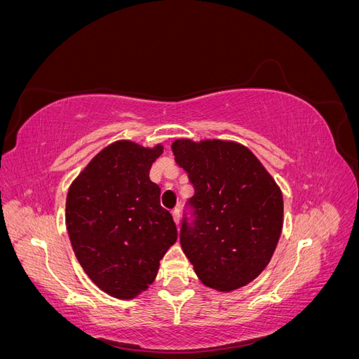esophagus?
<instances>
[{
  "label": "esophagus",
  "instance_id": "34e87169",
  "mask_svg": "<svg viewBox=\"0 0 359 359\" xmlns=\"http://www.w3.org/2000/svg\"><path fill=\"white\" fill-rule=\"evenodd\" d=\"M172 217H173V222H175V224L178 226L180 222H181V211H180L178 208L173 210V211H172Z\"/></svg>",
  "mask_w": 359,
  "mask_h": 359
}]
</instances>
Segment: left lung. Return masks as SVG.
<instances>
[{
	"label": "left lung",
	"mask_w": 359,
	"mask_h": 359,
	"mask_svg": "<svg viewBox=\"0 0 359 359\" xmlns=\"http://www.w3.org/2000/svg\"><path fill=\"white\" fill-rule=\"evenodd\" d=\"M194 196L180 243L202 283L229 292L255 280L271 260L283 224V198L245 147L223 140L172 144Z\"/></svg>",
	"instance_id": "1"
}]
</instances>
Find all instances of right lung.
Returning a JSON list of instances; mask_svg holds the SVG:
<instances>
[{
	"label": "right lung",
	"mask_w": 359,
	"mask_h": 359,
	"mask_svg": "<svg viewBox=\"0 0 359 359\" xmlns=\"http://www.w3.org/2000/svg\"><path fill=\"white\" fill-rule=\"evenodd\" d=\"M163 153L121 140L104 148L67 194L66 224L88 277L109 295L135 298L154 281L177 226L149 170Z\"/></svg>",
	"instance_id": "right-lung-1"
}]
</instances>
